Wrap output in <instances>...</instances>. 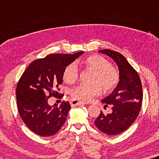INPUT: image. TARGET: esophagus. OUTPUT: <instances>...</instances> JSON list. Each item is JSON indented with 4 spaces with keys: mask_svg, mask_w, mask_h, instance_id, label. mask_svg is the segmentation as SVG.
<instances>
[{
    "mask_svg": "<svg viewBox=\"0 0 159 159\" xmlns=\"http://www.w3.org/2000/svg\"><path fill=\"white\" fill-rule=\"evenodd\" d=\"M88 103L84 102H80L79 100L76 99H71L70 101V104L71 106H77L80 104H87Z\"/></svg>",
    "mask_w": 159,
    "mask_h": 159,
    "instance_id": "esophagus-1",
    "label": "esophagus"
}]
</instances>
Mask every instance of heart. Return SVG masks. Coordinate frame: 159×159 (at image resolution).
<instances>
[{"label": "heart", "mask_w": 159, "mask_h": 159, "mask_svg": "<svg viewBox=\"0 0 159 159\" xmlns=\"http://www.w3.org/2000/svg\"><path fill=\"white\" fill-rule=\"evenodd\" d=\"M89 70L94 71L92 79L94 84H79L71 89V94L75 99L89 102L102 93V88L105 92L112 91L119 82V74L115 67L111 66L105 57L100 55L89 56L83 62ZM79 76V68L76 62L68 65L63 72V79L67 83L76 82Z\"/></svg>", "instance_id": "b5f03b06"}]
</instances>
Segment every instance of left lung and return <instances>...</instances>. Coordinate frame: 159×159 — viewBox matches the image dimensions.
Returning a JSON list of instances; mask_svg holds the SVG:
<instances>
[{
	"mask_svg": "<svg viewBox=\"0 0 159 159\" xmlns=\"http://www.w3.org/2000/svg\"><path fill=\"white\" fill-rule=\"evenodd\" d=\"M99 51L116 63L120 80L112 93L102 100L104 107L112 106V112L104 115L101 111L94 124L103 133L117 135L126 131L139 114L143 101L142 84L137 71L122 54L109 49Z\"/></svg>",
	"mask_w": 159,
	"mask_h": 159,
	"instance_id": "obj_1",
	"label": "left lung"
}]
</instances>
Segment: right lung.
<instances>
[{
	"mask_svg": "<svg viewBox=\"0 0 159 159\" xmlns=\"http://www.w3.org/2000/svg\"><path fill=\"white\" fill-rule=\"evenodd\" d=\"M83 53L48 55L33 61L22 74L16 90L18 111L25 125L36 134L51 136L64 125L70 103L50 105L48 100L63 96L58 94V86L62 83L65 69Z\"/></svg>",
	"mask_w": 159,
	"mask_h": 159,
	"instance_id": "right-lung-1",
	"label": "right lung"
}]
</instances>
